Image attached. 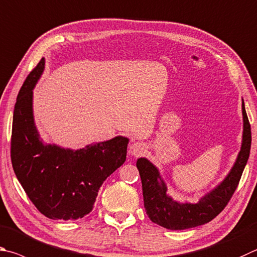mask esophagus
I'll return each mask as SVG.
<instances>
[{"instance_id": "1", "label": "esophagus", "mask_w": 257, "mask_h": 257, "mask_svg": "<svg viewBox=\"0 0 257 257\" xmlns=\"http://www.w3.org/2000/svg\"><path fill=\"white\" fill-rule=\"evenodd\" d=\"M145 151H146V147H145V145L142 143H135L129 147V153L136 157L142 156Z\"/></svg>"}]
</instances>
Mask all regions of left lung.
Wrapping results in <instances>:
<instances>
[{"mask_svg": "<svg viewBox=\"0 0 257 257\" xmlns=\"http://www.w3.org/2000/svg\"><path fill=\"white\" fill-rule=\"evenodd\" d=\"M242 142L234 166L217 188L210 191L198 203H180L166 194V185L160 172L146 158H139L137 169L142 179L144 207L149 219L171 230H183L211 221L229 202L238 186L239 180L249 157L251 133L244 101L241 103Z\"/></svg>", "mask_w": 257, "mask_h": 257, "instance_id": "8db88e82", "label": "left lung"}]
</instances>
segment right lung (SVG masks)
I'll return each mask as SVG.
<instances>
[{"label": "right lung", "mask_w": 257, "mask_h": 257, "mask_svg": "<svg viewBox=\"0 0 257 257\" xmlns=\"http://www.w3.org/2000/svg\"><path fill=\"white\" fill-rule=\"evenodd\" d=\"M44 68L43 58L19 91L12 123V166L44 216L75 220L92 211L101 185L124 163L129 139L118 136L77 151L45 145L32 113V90Z\"/></svg>", "instance_id": "obj_1"}]
</instances>
